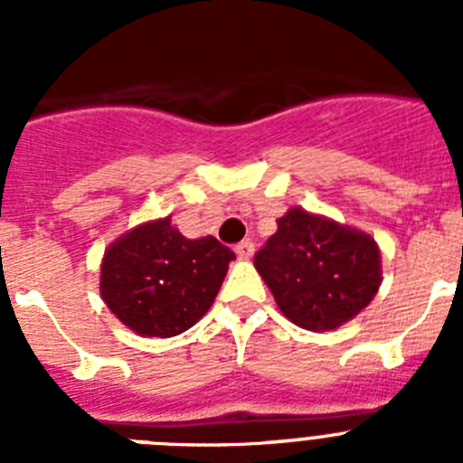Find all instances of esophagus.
I'll use <instances>...</instances> for the list:
<instances>
[{
    "mask_svg": "<svg viewBox=\"0 0 463 463\" xmlns=\"http://www.w3.org/2000/svg\"><path fill=\"white\" fill-rule=\"evenodd\" d=\"M236 255L241 257V260H250L252 255H255V243L252 241H243V243L236 245Z\"/></svg>",
    "mask_w": 463,
    "mask_h": 463,
    "instance_id": "obj_1",
    "label": "esophagus"
}]
</instances>
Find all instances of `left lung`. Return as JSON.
<instances>
[{
    "instance_id": "obj_1",
    "label": "left lung",
    "mask_w": 463,
    "mask_h": 463,
    "mask_svg": "<svg viewBox=\"0 0 463 463\" xmlns=\"http://www.w3.org/2000/svg\"><path fill=\"white\" fill-rule=\"evenodd\" d=\"M255 269L280 313L308 331L338 329L357 317L383 282L373 236L298 206L278 218Z\"/></svg>"
}]
</instances>
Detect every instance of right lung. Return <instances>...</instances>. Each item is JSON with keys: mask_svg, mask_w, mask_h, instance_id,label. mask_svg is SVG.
<instances>
[{"mask_svg": "<svg viewBox=\"0 0 463 463\" xmlns=\"http://www.w3.org/2000/svg\"><path fill=\"white\" fill-rule=\"evenodd\" d=\"M234 257L213 236L185 239L171 215L148 220L106 248L99 294L138 336H178L208 313Z\"/></svg>", "mask_w": 463, "mask_h": 463, "instance_id": "1", "label": "right lung"}]
</instances>
